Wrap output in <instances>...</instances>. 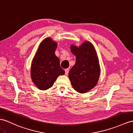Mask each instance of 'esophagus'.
<instances>
[{"label":"esophagus","instance_id":"1","mask_svg":"<svg viewBox=\"0 0 133 133\" xmlns=\"http://www.w3.org/2000/svg\"><path fill=\"white\" fill-rule=\"evenodd\" d=\"M65 75H68V73H69V69H65Z\"/></svg>","mask_w":133,"mask_h":133}]
</instances>
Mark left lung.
<instances>
[{"mask_svg": "<svg viewBox=\"0 0 133 133\" xmlns=\"http://www.w3.org/2000/svg\"><path fill=\"white\" fill-rule=\"evenodd\" d=\"M70 51L76 56V64L69 72V78L73 89L79 93H86L98 84L100 67L95 48L89 41L77 47L70 45Z\"/></svg>", "mask_w": 133, "mask_h": 133, "instance_id": "1", "label": "left lung"}]
</instances>
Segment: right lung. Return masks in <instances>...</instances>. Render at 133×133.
Returning a JSON list of instances; mask_svg holds the SVG:
<instances>
[{
	"mask_svg": "<svg viewBox=\"0 0 133 133\" xmlns=\"http://www.w3.org/2000/svg\"><path fill=\"white\" fill-rule=\"evenodd\" d=\"M57 42L50 37L42 41L32 60L30 76L38 89L46 90L53 86L57 78L64 75L60 60L55 55Z\"/></svg>",
	"mask_w": 133,
	"mask_h": 133,
	"instance_id": "1",
	"label": "right lung"
}]
</instances>
